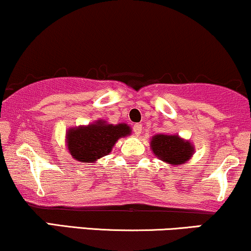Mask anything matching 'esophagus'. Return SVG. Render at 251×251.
<instances>
[{
  "label": "esophagus",
  "instance_id": "esophagus-1",
  "mask_svg": "<svg viewBox=\"0 0 251 251\" xmlns=\"http://www.w3.org/2000/svg\"><path fill=\"white\" fill-rule=\"evenodd\" d=\"M141 129H143V125L141 124H134L133 125V132L137 135H139L141 133Z\"/></svg>",
  "mask_w": 251,
  "mask_h": 251
}]
</instances>
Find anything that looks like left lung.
<instances>
[{
    "label": "left lung",
    "instance_id": "1",
    "mask_svg": "<svg viewBox=\"0 0 251 251\" xmlns=\"http://www.w3.org/2000/svg\"><path fill=\"white\" fill-rule=\"evenodd\" d=\"M153 153L171 165L185 164L193 154V146L189 141H185L177 135L156 134L151 141Z\"/></svg>",
    "mask_w": 251,
    "mask_h": 251
}]
</instances>
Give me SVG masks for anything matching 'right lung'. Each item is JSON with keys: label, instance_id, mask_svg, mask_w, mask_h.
<instances>
[{"label": "right lung", "instance_id": "right-lung-1", "mask_svg": "<svg viewBox=\"0 0 251 251\" xmlns=\"http://www.w3.org/2000/svg\"><path fill=\"white\" fill-rule=\"evenodd\" d=\"M129 133L131 128L126 124L112 125L99 120L86 127L71 128L66 134V140L75 159L81 162H95L112 151L118 139Z\"/></svg>", "mask_w": 251, "mask_h": 251}]
</instances>
